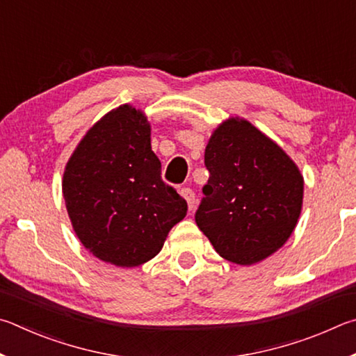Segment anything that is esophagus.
Segmentation results:
<instances>
[{"label": "esophagus", "mask_w": 356, "mask_h": 356, "mask_svg": "<svg viewBox=\"0 0 356 356\" xmlns=\"http://www.w3.org/2000/svg\"><path fill=\"white\" fill-rule=\"evenodd\" d=\"M181 195L186 198V202H188L189 211L194 209V207H195V194H194V191H192L191 188H183L181 189Z\"/></svg>", "instance_id": "esophagus-1"}]
</instances>
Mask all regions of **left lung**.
Wrapping results in <instances>:
<instances>
[{
  "mask_svg": "<svg viewBox=\"0 0 356 356\" xmlns=\"http://www.w3.org/2000/svg\"><path fill=\"white\" fill-rule=\"evenodd\" d=\"M204 165L209 179L195 222L216 252L250 266L283 247L303 203V177L283 148L233 117L211 136Z\"/></svg>",
  "mask_w": 356,
  "mask_h": 356,
  "instance_id": "obj_1",
  "label": "left lung"
}]
</instances>
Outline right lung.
<instances>
[{
	"instance_id": "add662e5",
	"label": "right lung",
	"mask_w": 356,
	"mask_h": 356,
	"mask_svg": "<svg viewBox=\"0 0 356 356\" xmlns=\"http://www.w3.org/2000/svg\"><path fill=\"white\" fill-rule=\"evenodd\" d=\"M152 129L142 111L112 109L87 131L62 179L74 233L93 257L136 267L161 252L188 203L161 178Z\"/></svg>"
}]
</instances>
